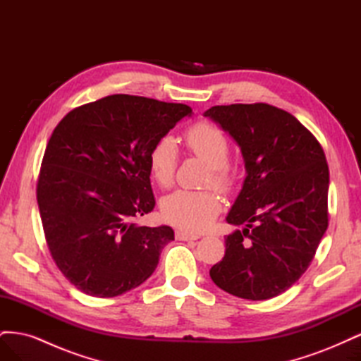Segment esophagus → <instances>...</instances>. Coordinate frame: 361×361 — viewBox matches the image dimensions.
<instances>
[{
	"label": "esophagus",
	"mask_w": 361,
	"mask_h": 361,
	"mask_svg": "<svg viewBox=\"0 0 361 361\" xmlns=\"http://www.w3.org/2000/svg\"><path fill=\"white\" fill-rule=\"evenodd\" d=\"M176 239H179V241H197L199 236L190 235L183 231H176Z\"/></svg>",
	"instance_id": "1"
}]
</instances>
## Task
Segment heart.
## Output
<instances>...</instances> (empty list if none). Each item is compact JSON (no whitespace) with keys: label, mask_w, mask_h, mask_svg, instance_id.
Masks as SVG:
<instances>
[{"label":"heart","mask_w":361,"mask_h":361,"mask_svg":"<svg viewBox=\"0 0 361 361\" xmlns=\"http://www.w3.org/2000/svg\"><path fill=\"white\" fill-rule=\"evenodd\" d=\"M185 146L194 157L209 166L206 183L221 192H231L236 185V173L228 164L231 145L223 130L200 122L192 125L183 135ZM178 166V146L170 135L155 141L149 152V170L152 178L162 188L173 183ZM221 211L220 197L214 191L178 190L162 200V214L166 220L180 231L200 233L212 224Z\"/></svg>","instance_id":"obj_1"}]
</instances>
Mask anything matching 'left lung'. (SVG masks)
I'll return each instance as SVG.
<instances>
[{"instance_id":"1","label":"left lung","mask_w":361,"mask_h":361,"mask_svg":"<svg viewBox=\"0 0 361 361\" xmlns=\"http://www.w3.org/2000/svg\"><path fill=\"white\" fill-rule=\"evenodd\" d=\"M241 147L247 178L227 223L226 255L209 276L245 300L288 290L314 257L329 227L330 171L322 146L290 113L269 104L216 105L204 113Z\"/></svg>"}]
</instances>
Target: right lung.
Masks as SVG:
<instances>
[{
  "instance_id": "obj_1",
  "label": "right lung",
  "mask_w": 361,
  "mask_h": 361,
  "mask_svg": "<svg viewBox=\"0 0 361 361\" xmlns=\"http://www.w3.org/2000/svg\"><path fill=\"white\" fill-rule=\"evenodd\" d=\"M191 111L185 104L111 94L75 108L54 129L37 204L49 253L81 292L117 297L158 267L173 228L135 223L155 207L149 152Z\"/></svg>"
}]
</instances>
